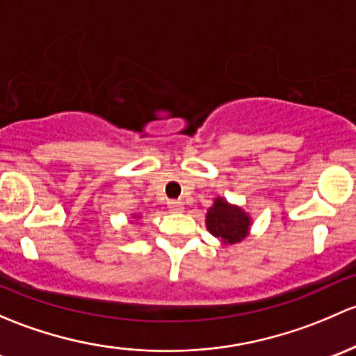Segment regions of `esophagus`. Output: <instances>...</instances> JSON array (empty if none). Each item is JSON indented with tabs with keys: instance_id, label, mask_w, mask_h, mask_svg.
Returning a JSON list of instances; mask_svg holds the SVG:
<instances>
[{
	"instance_id": "obj_1",
	"label": "esophagus",
	"mask_w": 356,
	"mask_h": 356,
	"mask_svg": "<svg viewBox=\"0 0 356 356\" xmlns=\"http://www.w3.org/2000/svg\"><path fill=\"white\" fill-rule=\"evenodd\" d=\"M168 209L171 212H183L185 211V205H183V202H179V200H170L168 202Z\"/></svg>"
}]
</instances>
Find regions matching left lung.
<instances>
[{"label": "left lung", "instance_id": "1", "mask_svg": "<svg viewBox=\"0 0 356 356\" xmlns=\"http://www.w3.org/2000/svg\"><path fill=\"white\" fill-rule=\"evenodd\" d=\"M252 219L238 205L226 202L218 197L205 214V226L212 236L219 238L225 245H233L247 238Z\"/></svg>", "mask_w": 356, "mask_h": 356}]
</instances>
